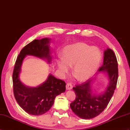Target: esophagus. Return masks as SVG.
<instances>
[{
    "mask_svg": "<svg viewBox=\"0 0 130 130\" xmlns=\"http://www.w3.org/2000/svg\"><path fill=\"white\" fill-rule=\"evenodd\" d=\"M72 88V85L71 83H67L66 85V89L67 90H71Z\"/></svg>",
    "mask_w": 130,
    "mask_h": 130,
    "instance_id": "1",
    "label": "esophagus"
}]
</instances>
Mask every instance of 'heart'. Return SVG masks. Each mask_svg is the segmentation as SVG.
<instances>
[{
    "instance_id": "obj_1",
    "label": "heart",
    "mask_w": 130,
    "mask_h": 130,
    "mask_svg": "<svg viewBox=\"0 0 130 130\" xmlns=\"http://www.w3.org/2000/svg\"><path fill=\"white\" fill-rule=\"evenodd\" d=\"M102 59L100 50L83 43L68 45L61 51V58L56 64L62 74L68 72L70 66L79 80L84 81L91 76L97 70Z\"/></svg>"
}]
</instances>
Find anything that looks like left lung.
Here are the masks:
<instances>
[{
    "instance_id": "1",
    "label": "left lung",
    "mask_w": 130,
    "mask_h": 130,
    "mask_svg": "<svg viewBox=\"0 0 130 130\" xmlns=\"http://www.w3.org/2000/svg\"><path fill=\"white\" fill-rule=\"evenodd\" d=\"M98 71L106 73L108 77V85L104 92L99 95L93 93V79L76 85L72 89L76 99L70 104V107L80 118L91 119L98 116L107 107L113 96L118 79V64L113 50L107 48L104 51L103 64Z\"/></svg>"
}]
</instances>
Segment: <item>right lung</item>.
Masks as SVG:
<instances>
[{
  "label": "right lung",
  "instance_id": "right-lung-1",
  "mask_svg": "<svg viewBox=\"0 0 130 130\" xmlns=\"http://www.w3.org/2000/svg\"><path fill=\"white\" fill-rule=\"evenodd\" d=\"M50 39H35L20 51L15 64L13 83L14 95L19 106L32 115H41L52 107L56 96L64 92L66 83L50 74L47 80L36 87L27 86L19 79L21 67L26 55H32L51 62L52 56L49 43Z\"/></svg>",
  "mask_w": 130,
  "mask_h": 130
}]
</instances>
